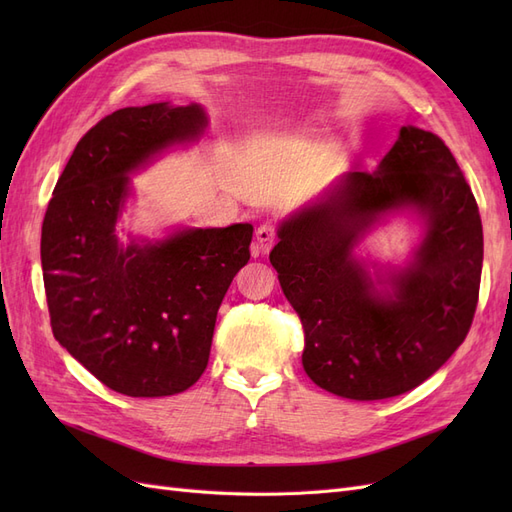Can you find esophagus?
Masks as SVG:
<instances>
[{"label":"esophagus","instance_id":"34e87169","mask_svg":"<svg viewBox=\"0 0 512 512\" xmlns=\"http://www.w3.org/2000/svg\"><path fill=\"white\" fill-rule=\"evenodd\" d=\"M275 243V228L269 224H262L256 230V254H267L271 250V245Z\"/></svg>","mask_w":512,"mask_h":512}]
</instances>
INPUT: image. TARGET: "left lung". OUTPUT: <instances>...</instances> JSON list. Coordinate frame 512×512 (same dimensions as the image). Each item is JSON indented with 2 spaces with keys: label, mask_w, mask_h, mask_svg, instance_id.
I'll use <instances>...</instances> for the list:
<instances>
[{
  "label": "left lung",
  "mask_w": 512,
  "mask_h": 512,
  "mask_svg": "<svg viewBox=\"0 0 512 512\" xmlns=\"http://www.w3.org/2000/svg\"><path fill=\"white\" fill-rule=\"evenodd\" d=\"M391 214L422 228L401 266L364 239ZM269 260L305 331L303 369L337 397L406 393L451 359L476 312L483 224L436 134L401 126L374 173L352 170L277 226Z\"/></svg>",
  "instance_id": "obj_1"
}]
</instances>
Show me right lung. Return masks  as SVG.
<instances>
[{
	"instance_id": "obj_1",
	"label": "right lung",
	"mask_w": 512,
	"mask_h": 512,
	"mask_svg": "<svg viewBox=\"0 0 512 512\" xmlns=\"http://www.w3.org/2000/svg\"><path fill=\"white\" fill-rule=\"evenodd\" d=\"M207 128L196 102L119 108L76 145L44 215L40 258L53 335L121 395H177L203 376L224 294L250 260L247 222L119 237L136 198L132 177L164 153L196 145Z\"/></svg>"
}]
</instances>
